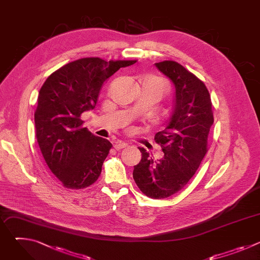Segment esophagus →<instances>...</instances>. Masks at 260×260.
I'll use <instances>...</instances> for the list:
<instances>
[{"mask_svg": "<svg viewBox=\"0 0 260 260\" xmlns=\"http://www.w3.org/2000/svg\"><path fill=\"white\" fill-rule=\"evenodd\" d=\"M126 146H127V144H126V143L121 142V141H118V142H116V143H115L114 148H115V150H120V149H123V148H125Z\"/></svg>", "mask_w": 260, "mask_h": 260, "instance_id": "34e87169", "label": "esophagus"}]
</instances>
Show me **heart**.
<instances>
[{
  "instance_id": "b5f03b06",
  "label": "heart",
  "mask_w": 260,
  "mask_h": 260,
  "mask_svg": "<svg viewBox=\"0 0 260 260\" xmlns=\"http://www.w3.org/2000/svg\"><path fill=\"white\" fill-rule=\"evenodd\" d=\"M151 79H154V80H156V81H159V82H162L160 79H158V78H156V77H150ZM164 83V82H162Z\"/></svg>"
}]
</instances>
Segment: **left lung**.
I'll return each instance as SVG.
<instances>
[{"instance_id":"left-lung-1","label":"left lung","mask_w":260,"mask_h":260,"mask_svg":"<svg viewBox=\"0 0 260 260\" xmlns=\"http://www.w3.org/2000/svg\"><path fill=\"white\" fill-rule=\"evenodd\" d=\"M155 67L175 86L172 116L154 140L165 156L155 161L144 148L133 177L140 190L151 199H166L183 189L208 151V136L214 122L212 102L205 83L174 60Z\"/></svg>"}]
</instances>
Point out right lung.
I'll list each match as a JSON object with an SVG mask.
<instances>
[{
  "mask_svg": "<svg viewBox=\"0 0 260 260\" xmlns=\"http://www.w3.org/2000/svg\"><path fill=\"white\" fill-rule=\"evenodd\" d=\"M136 61L80 58L53 72L42 85L36 137L48 168L66 188L83 189L100 177L112 144L82 127L80 117L95 107L104 82Z\"/></svg>",
  "mask_w": 260,
  "mask_h": 260,
  "instance_id": "1",
  "label": "right lung"
}]
</instances>
